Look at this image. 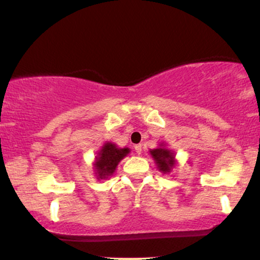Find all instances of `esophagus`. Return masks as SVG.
<instances>
[{
  "mask_svg": "<svg viewBox=\"0 0 260 260\" xmlns=\"http://www.w3.org/2000/svg\"><path fill=\"white\" fill-rule=\"evenodd\" d=\"M134 149H136L137 154H140L142 153V144H137L136 147H134Z\"/></svg>",
  "mask_w": 260,
  "mask_h": 260,
  "instance_id": "1",
  "label": "esophagus"
}]
</instances>
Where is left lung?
<instances>
[{
  "label": "left lung",
  "instance_id": "8db88e82",
  "mask_svg": "<svg viewBox=\"0 0 260 260\" xmlns=\"http://www.w3.org/2000/svg\"><path fill=\"white\" fill-rule=\"evenodd\" d=\"M150 154L153 155L154 160L156 161L157 168L160 169V171L162 172H170V170L174 168L175 161H174V154L168 149L164 148H157L150 151Z\"/></svg>",
  "mask_w": 260,
  "mask_h": 260
}]
</instances>
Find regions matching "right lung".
I'll list each match as a JSON object with an SVG mask.
<instances>
[{
    "label": "right lung",
    "instance_id": "right-lung-1",
    "mask_svg": "<svg viewBox=\"0 0 260 260\" xmlns=\"http://www.w3.org/2000/svg\"><path fill=\"white\" fill-rule=\"evenodd\" d=\"M128 153H129V149H118L112 143H106L100 150L96 164H95V168H96L98 174H99V178H106L107 176H111L115 172L118 162Z\"/></svg>",
    "mask_w": 260,
    "mask_h": 260
}]
</instances>
